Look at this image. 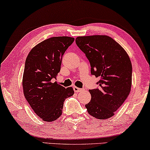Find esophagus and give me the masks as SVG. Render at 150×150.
Segmentation results:
<instances>
[{
    "instance_id": "1",
    "label": "esophagus",
    "mask_w": 150,
    "mask_h": 150,
    "mask_svg": "<svg viewBox=\"0 0 150 150\" xmlns=\"http://www.w3.org/2000/svg\"><path fill=\"white\" fill-rule=\"evenodd\" d=\"M74 91L76 93H79V92H81V91H83V89H81V88H79L77 87H74Z\"/></svg>"
}]
</instances>
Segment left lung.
I'll return each instance as SVG.
<instances>
[{"label": "left lung", "mask_w": 150, "mask_h": 150, "mask_svg": "<svg viewBox=\"0 0 150 150\" xmlns=\"http://www.w3.org/2000/svg\"><path fill=\"white\" fill-rule=\"evenodd\" d=\"M76 44L89 61L91 74L100 79L98 88L89 91L88 113L99 120L111 117L130 92L132 68L129 56L107 35L78 37Z\"/></svg>", "instance_id": "obj_1"}]
</instances>
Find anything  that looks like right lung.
<instances>
[{
  "label": "right lung",
  "instance_id": "1",
  "mask_svg": "<svg viewBox=\"0 0 150 150\" xmlns=\"http://www.w3.org/2000/svg\"><path fill=\"white\" fill-rule=\"evenodd\" d=\"M74 41V38L66 36L47 39L32 48L26 57L22 78L24 95L44 122L58 119L63 102L74 93L72 87L52 82L60 71L63 55Z\"/></svg>",
  "mask_w": 150,
  "mask_h": 150
}]
</instances>
